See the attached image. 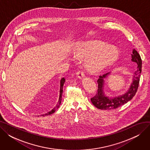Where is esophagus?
<instances>
[{"label":"esophagus","instance_id":"obj_1","mask_svg":"<svg viewBox=\"0 0 150 150\" xmlns=\"http://www.w3.org/2000/svg\"><path fill=\"white\" fill-rule=\"evenodd\" d=\"M76 75L79 78H82L84 76V73L83 70H78L76 72Z\"/></svg>","mask_w":150,"mask_h":150}]
</instances>
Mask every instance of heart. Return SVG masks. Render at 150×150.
Segmentation results:
<instances>
[{
  "label": "heart",
  "mask_w": 150,
  "mask_h": 150,
  "mask_svg": "<svg viewBox=\"0 0 150 150\" xmlns=\"http://www.w3.org/2000/svg\"><path fill=\"white\" fill-rule=\"evenodd\" d=\"M79 59H86V67L90 72H98L112 64L118 58L119 52L113 46L92 41L83 43L76 52Z\"/></svg>",
  "instance_id": "b5f03b06"
}]
</instances>
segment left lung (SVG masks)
<instances>
[{
    "mask_svg": "<svg viewBox=\"0 0 150 150\" xmlns=\"http://www.w3.org/2000/svg\"><path fill=\"white\" fill-rule=\"evenodd\" d=\"M131 58V60L137 64V68L134 73L132 83H131L128 91L123 94L122 96H119V97H115L112 98H109L105 95L103 92V84L105 81L104 80H105L109 73L100 76L97 80V93L95 96L91 99L92 104L96 108L100 109H114L127 103L136 95L139 87L140 74L142 72V59L140 54L135 49H134L132 51Z\"/></svg>",
    "mask_w": 150,
    "mask_h": 150,
    "instance_id": "8db88e82",
    "label": "left lung"
}]
</instances>
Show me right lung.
Returning a JSON list of instances; mask_svg holds the SVG:
<instances>
[{
	"instance_id": "1",
	"label": "right lung",
	"mask_w": 150,
	"mask_h": 150,
	"mask_svg": "<svg viewBox=\"0 0 150 150\" xmlns=\"http://www.w3.org/2000/svg\"><path fill=\"white\" fill-rule=\"evenodd\" d=\"M65 81L66 80L64 79V78H62V79L61 80V81H60V93H59V101H58V103H57V106H55L51 111L47 112V114H44L42 115L43 116L44 115H50V114H52L53 113H54L55 111H56V110H57V109L59 107L60 105H61V100H62V91H63V86H64V84L65 83Z\"/></svg>"
}]
</instances>
